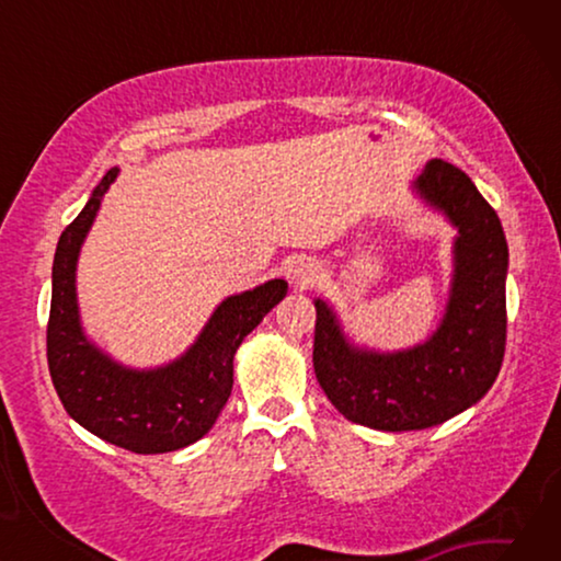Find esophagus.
Instances as JSON below:
<instances>
[{
    "label": "esophagus",
    "mask_w": 561,
    "mask_h": 561,
    "mask_svg": "<svg viewBox=\"0 0 561 561\" xmlns=\"http://www.w3.org/2000/svg\"><path fill=\"white\" fill-rule=\"evenodd\" d=\"M319 277H321L319 264H317V262H311V260H299V262H294V264H291V270H289V282H291V287H294V289H299V291L314 287V284L319 282Z\"/></svg>",
    "instance_id": "1"
}]
</instances>
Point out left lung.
<instances>
[{
	"label": "left lung",
	"instance_id": "1",
	"mask_svg": "<svg viewBox=\"0 0 561 561\" xmlns=\"http://www.w3.org/2000/svg\"><path fill=\"white\" fill-rule=\"evenodd\" d=\"M413 195L455 227L453 279L438 329L411 348L356 346L336 309L314 299V374L336 411L374 431H423L450 421L485 396L505 356L507 240L500 217L472 180L431 160Z\"/></svg>",
	"mask_w": 561,
	"mask_h": 561
}]
</instances>
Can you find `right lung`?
I'll list each match as a JSON object with an SVG mask.
<instances>
[{
	"label": "right lung",
	"mask_w": 561,
	"mask_h": 561,
	"mask_svg": "<svg viewBox=\"0 0 561 561\" xmlns=\"http://www.w3.org/2000/svg\"><path fill=\"white\" fill-rule=\"evenodd\" d=\"M118 173L111 168L103 175L56 244L46 358L56 393L76 423L130 453H170L210 433L232 393L237 348L287 297V282L270 279L222 299L185 354L163 366L121 364L87 336L76 299L81 247Z\"/></svg>",
	"instance_id": "right-lung-1"
}]
</instances>
